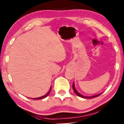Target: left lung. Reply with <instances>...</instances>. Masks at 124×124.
<instances>
[{"label":"left lung","mask_w":124,"mask_h":124,"mask_svg":"<svg viewBox=\"0 0 124 124\" xmlns=\"http://www.w3.org/2000/svg\"><path fill=\"white\" fill-rule=\"evenodd\" d=\"M72 89L73 90H74V91L75 92V93L76 94V95H78V96L79 97H80L81 98H95V97H98L102 93H100V94H96L95 95H93V96H90V97H86V96H84V95H83L82 94H81L79 93V92H78L77 90H76V89H75V84H74V83H73V85H72Z\"/></svg>","instance_id":"obj_1"}]
</instances>
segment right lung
I'll return each mask as SVG.
<instances>
[{
    "label": "right lung",
    "mask_w": 124,
    "mask_h": 124,
    "mask_svg": "<svg viewBox=\"0 0 124 124\" xmlns=\"http://www.w3.org/2000/svg\"><path fill=\"white\" fill-rule=\"evenodd\" d=\"M51 89H52V87L50 86V89H49V92H48V93H47L46 94L44 95H43V96H42V97H38V98H31V99H40L45 98H46V97L47 96H48V95H49V94L50 93V91H51Z\"/></svg>",
    "instance_id": "obj_1"
}]
</instances>
